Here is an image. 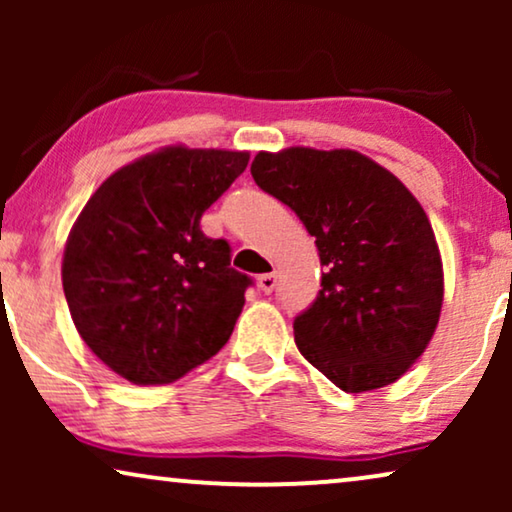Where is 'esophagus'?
I'll return each mask as SVG.
<instances>
[{
	"label": "esophagus",
	"mask_w": 512,
	"mask_h": 512,
	"mask_svg": "<svg viewBox=\"0 0 512 512\" xmlns=\"http://www.w3.org/2000/svg\"><path fill=\"white\" fill-rule=\"evenodd\" d=\"M275 286H277L275 272H268V275L258 277V289H261L263 293H272V291H275Z\"/></svg>",
	"instance_id": "34e87169"
}]
</instances>
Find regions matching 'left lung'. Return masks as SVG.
Masks as SVG:
<instances>
[{"label":"left lung","mask_w":512,"mask_h":512,"mask_svg":"<svg viewBox=\"0 0 512 512\" xmlns=\"http://www.w3.org/2000/svg\"><path fill=\"white\" fill-rule=\"evenodd\" d=\"M251 177L296 212L324 265L317 300L293 321L300 354L347 394L403 377L429 347L445 293L415 195L352 149L261 151Z\"/></svg>","instance_id":"8db88e82"}]
</instances>
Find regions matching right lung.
I'll return each mask as SVG.
<instances>
[{"instance_id": "obj_1", "label": "right lung", "mask_w": 512, "mask_h": 512, "mask_svg": "<svg viewBox=\"0 0 512 512\" xmlns=\"http://www.w3.org/2000/svg\"><path fill=\"white\" fill-rule=\"evenodd\" d=\"M247 151L172 144L132 160L90 195L69 230L62 289L83 342L132 384H170L226 345L251 279L200 219Z\"/></svg>"}]
</instances>
